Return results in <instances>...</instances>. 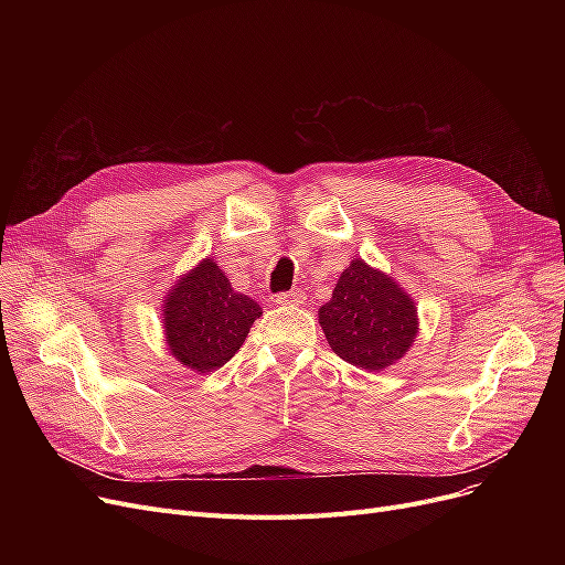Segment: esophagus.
<instances>
[{
  "label": "esophagus",
  "instance_id": "obj_1",
  "mask_svg": "<svg viewBox=\"0 0 565 565\" xmlns=\"http://www.w3.org/2000/svg\"><path fill=\"white\" fill-rule=\"evenodd\" d=\"M277 305L281 307H298L305 302V292L302 290H288V292H279L275 298Z\"/></svg>",
  "mask_w": 565,
  "mask_h": 565
}]
</instances>
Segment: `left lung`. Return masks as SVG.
<instances>
[{
    "mask_svg": "<svg viewBox=\"0 0 565 565\" xmlns=\"http://www.w3.org/2000/svg\"><path fill=\"white\" fill-rule=\"evenodd\" d=\"M318 320L339 358L366 371L387 369L401 360L419 330L417 309L407 292L360 258L345 267Z\"/></svg>",
    "mask_w": 565,
    "mask_h": 565,
    "instance_id": "1",
    "label": "left lung"
}]
</instances>
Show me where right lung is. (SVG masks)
Segmentation results:
<instances>
[{"mask_svg":"<svg viewBox=\"0 0 565 565\" xmlns=\"http://www.w3.org/2000/svg\"><path fill=\"white\" fill-rule=\"evenodd\" d=\"M260 307L231 281L213 258L175 284L164 302V332L169 350L192 371L224 366L245 343Z\"/></svg>","mask_w":565,"mask_h":565,"instance_id":"obj_1","label":"right lung"}]
</instances>
